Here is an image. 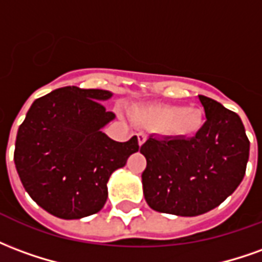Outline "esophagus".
Instances as JSON below:
<instances>
[{"label": "esophagus", "mask_w": 262, "mask_h": 262, "mask_svg": "<svg viewBox=\"0 0 262 262\" xmlns=\"http://www.w3.org/2000/svg\"><path fill=\"white\" fill-rule=\"evenodd\" d=\"M137 140H139V146H142V144H144V142L147 140V136H146L144 133H139V135H137Z\"/></svg>", "instance_id": "1"}]
</instances>
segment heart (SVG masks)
<instances>
[{"instance_id": "b5f03b06", "label": "heart", "mask_w": 262, "mask_h": 262, "mask_svg": "<svg viewBox=\"0 0 262 262\" xmlns=\"http://www.w3.org/2000/svg\"><path fill=\"white\" fill-rule=\"evenodd\" d=\"M133 119L147 127L159 129L164 136L177 140L192 139L202 130L205 116L195 106H178L167 103L140 105L133 111Z\"/></svg>"}]
</instances>
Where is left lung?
Listing matches in <instances>:
<instances>
[{
  "label": "left lung",
  "instance_id": "left-lung-1",
  "mask_svg": "<svg viewBox=\"0 0 262 262\" xmlns=\"http://www.w3.org/2000/svg\"><path fill=\"white\" fill-rule=\"evenodd\" d=\"M206 122L187 140L150 136L140 147L147 160L143 193L150 208L198 216L230 196L246 174L250 142L240 116L212 98L198 95Z\"/></svg>",
  "mask_w": 262,
  "mask_h": 262
}]
</instances>
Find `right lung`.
<instances>
[{
	"mask_svg": "<svg viewBox=\"0 0 262 262\" xmlns=\"http://www.w3.org/2000/svg\"><path fill=\"white\" fill-rule=\"evenodd\" d=\"M106 90L63 86L39 98L18 129L14 161L29 196L60 219L99 212L109 177L139 151L137 137L115 142L102 132L115 114Z\"/></svg>",
	"mask_w": 262,
	"mask_h": 262,
	"instance_id": "add662e5",
	"label": "right lung"
}]
</instances>
